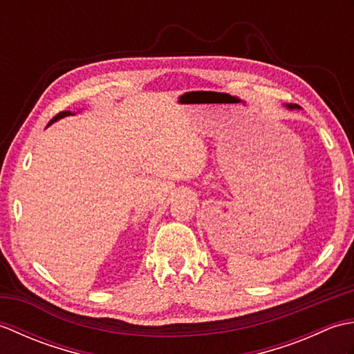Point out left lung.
<instances>
[{"instance_id":"1","label":"left lung","mask_w":354,"mask_h":354,"mask_svg":"<svg viewBox=\"0 0 354 354\" xmlns=\"http://www.w3.org/2000/svg\"><path fill=\"white\" fill-rule=\"evenodd\" d=\"M286 108H288V109H298L299 106H298V104H286Z\"/></svg>"}]
</instances>
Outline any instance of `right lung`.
Here are the masks:
<instances>
[{"instance_id":"1","label":"right lung","mask_w":354,"mask_h":354,"mask_svg":"<svg viewBox=\"0 0 354 354\" xmlns=\"http://www.w3.org/2000/svg\"><path fill=\"white\" fill-rule=\"evenodd\" d=\"M68 115H73V112H70V111H62V112H59V114H57L56 117H53V118L50 120L48 126H50V124H53L55 122H57V120H61V118H64V117H68Z\"/></svg>"}]
</instances>
